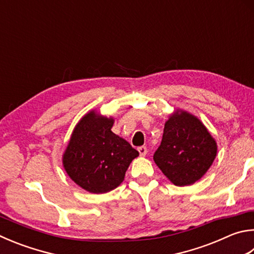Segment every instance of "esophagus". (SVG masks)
Here are the masks:
<instances>
[{"label":"esophagus","mask_w":254,"mask_h":254,"mask_svg":"<svg viewBox=\"0 0 254 254\" xmlns=\"http://www.w3.org/2000/svg\"><path fill=\"white\" fill-rule=\"evenodd\" d=\"M137 151H139V153H140V155H141V156H144V155L146 154V152H147V150H146V147H145V146H140V147H137Z\"/></svg>","instance_id":"34e87169"}]
</instances>
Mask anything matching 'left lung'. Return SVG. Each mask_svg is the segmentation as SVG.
Segmentation results:
<instances>
[{"mask_svg":"<svg viewBox=\"0 0 254 254\" xmlns=\"http://www.w3.org/2000/svg\"><path fill=\"white\" fill-rule=\"evenodd\" d=\"M218 152L214 137L194 115L178 109L164 124L153 160L174 186H191L203 177Z\"/></svg>","mask_w":254,"mask_h":254,"instance_id":"left-lung-1","label":"left lung"}]
</instances>
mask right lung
<instances>
[{"label": "right lung", "instance_id": "add662e5", "mask_svg": "<svg viewBox=\"0 0 254 254\" xmlns=\"http://www.w3.org/2000/svg\"><path fill=\"white\" fill-rule=\"evenodd\" d=\"M114 119L95 110L73 130L63 153L64 170L73 182L90 193L102 194L123 182L132 160L139 156L130 143L111 131Z\"/></svg>", "mask_w": 254, "mask_h": 254}]
</instances>
